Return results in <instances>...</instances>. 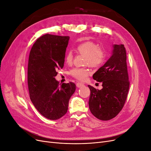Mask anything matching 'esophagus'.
<instances>
[{"mask_svg":"<svg viewBox=\"0 0 151 151\" xmlns=\"http://www.w3.org/2000/svg\"><path fill=\"white\" fill-rule=\"evenodd\" d=\"M84 84L83 83H77V84H76V86L77 87V88H81V87H83V86H84Z\"/></svg>","mask_w":151,"mask_h":151,"instance_id":"obj_1","label":"esophagus"}]
</instances>
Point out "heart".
<instances>
[{"label":"heart","mask_w":151,"mask_h":151,"mask_svg":"<svg viewBox=\"0 0 151 151\" xmlns=\"http://www.w3.org/2000/svg\"><path fill=\"white\" fill-rule=\"evenodd\" d=\"M76 50L79 53L86 55V64L89 63L93 67L101 66L104 62L107 57L106 50L104 47H98L96 43L90 41L81 43L77 45ZM65 58L67 63H71L73 59L72 52H67ZM91 73V70L86 67H75L72 68L70 72L72 76L80 81H84Z\"/></svg>","instance_id":"heart-1"}]
</instances>
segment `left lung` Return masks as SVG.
Masks as SVG:
<instances>
[{"label":"left lung","mask_w":151,"mask_h":151,"mask_svg":"<svg viewBox=\"0 0 151 151\" xmlns=\"http://www.w3.org/2000/svg\"><path fill=\"white\" fill-rule=\"evenodd\" d=\"M126 61L124 45H113L110 57L93 76V79L102 83L103 88L99 90L88 85L89 109L99 120L112 119L123 107L130 85Z\"/></svg>","instance_id":"1"}]
</instances>
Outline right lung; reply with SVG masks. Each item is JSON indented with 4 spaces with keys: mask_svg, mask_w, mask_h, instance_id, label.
<instances>
[{
    "mask_svg": "<svg viewBox=\"0 0 151 151\" xmlns=\"http://www.w3.org/2000/svg\"><path fill=\"white\" fill-rule=\"evenodd\" d=\"M69 36L46 34L33 45L29 53L28 84L31 102L45 118L55 120L65 115L76 91L73 83H59L57 70L64 65Z\"/></svg>",
    "mask_w": 151,
    "mask_h": 151,
    "instance_id": "add662e5",
    "label": "right lung"
}]
</instances>
